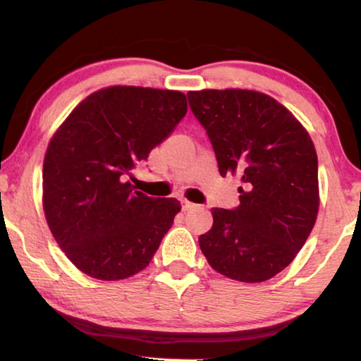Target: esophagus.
Returning a JSON list of instances; mask_svg holds the SVG:
<instances>
[{"label":"esophagus","instance_id":"esophagus-1","mask_svg":"<svg viewBox=\"0 0 361 361\" xmlns=\"http://www.w3.org/2000/svg\"><path fill=\"white\" fill-rule=\"evenodd\" d=\"M192 207H196V204H192V202H190V201H181V209L183 211H190V209H192Z\"/></svg>","mask_w":361,"mask_h":361}]
</instances>
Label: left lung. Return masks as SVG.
I'll use <instances>...</instances> for the list:
<instances>
[{"label": "left lung", "instance_id": "8db88e82", "mask_svg": "<svg viewBox=\"0 0 361 361\" xmlns=\"http://www.w3.org/2000/svg\"><path fill=\"white\" fill-rule=\"evenodd\" d=\"M188 100L220 175L243 181L238 207L212 209V228L199 236L202 255L233 281H269L295 259L318 217L314 144L283 105L256 90H191Z\"/></svg>", "mask_w": 361, "mask_h": 361}]
</instances>
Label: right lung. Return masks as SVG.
I'll return each mask as SVG.
<instances>
[{
  "instance_id": "obj_1",
  "label": "right lung",
  "mask_w": 361,
  "mask_h": 361,
  "mask_svg": "<svg viewBox=\"0 0 361 361\" xmlns=\"http://www.w3.org/2000/svg\"><path fill=\"white\" fill-rule=\"evenodd\" d=\"M188 111L185 94L113 85L90 94L53 134L43 160V211L79 271L121 281L152 261L180 212L175 197H149L128 178Z\"/></svg>"
}]
</instances>
